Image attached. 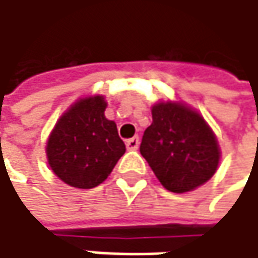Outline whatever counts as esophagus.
<instances>
[{"label": "esophagus", "mask_w": 258, "mask_h": 258, "mask_svg": "<svg viewBox=\"0 0 258 258\" xmlns=\"http://www.w3.org/2000/svg\"><path fill=\"white\" fill-rule=\"evenodd\" d=\"M139 143H140V140H139V137H137V136H136V137H131V139H128V140L125 142L127 149H130V151L137 149V148H139Z\"/></svg>", "instance_id": "34e87169"}]
</instances>
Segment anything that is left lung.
Listing matches in <instances>:
<instances>
[{"label": "left lung", "instance_id": "left-lung-1", "mask_svg": "<svg viewBox=\"0 0 258 258\" xmlns=\"http://www.w3.org/2000/svg\"><path fill=\"white\" fill-rule=\"evenodd\" d=\"M140 154L172 192L200 186L212 178L220 161L212 130L197 112L176 103L152 107V124L143 133Z\"/></svg>", "mask_w": 258, "mask_h": 258}]
</instances>
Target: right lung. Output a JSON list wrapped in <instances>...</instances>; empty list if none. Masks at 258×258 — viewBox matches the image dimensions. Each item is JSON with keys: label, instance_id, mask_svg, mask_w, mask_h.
Here are the masks:
<instances>
[{"label": "right lung", "instance_id": "right-lung-1", "mask_svg": "<svg viewBox=\"0 0 258 258\" xmlns=\"http://www.w3.org/2000/svg\"><path fill=\"white\" fill-rule=\"evenodd\" d=\"M103 97L76 101L56 122L46 154L55 175L76 188H94L106 179L125 152L116 124L104 116Z\"/></svg>", "mask_w": 258, "mask_h": 258}]
</instances>
